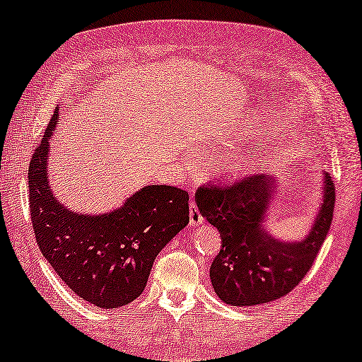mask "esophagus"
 <instances>
[{
    "label": "esophagus",
    "instance_id": "obj_1",
    "mask_svg": "<svg viewBox=\"0 0 362 362\" xmlns=\"http://www.w3.org/2000/svg\"><path fill=\"white\" fill-rule=\"evenodd\" d=\"M202 221H204V217H202L199 207L196 206V202H191L189 204V224L199 226V224H202Z\"/></svg>",
    "mask_w": 362,
    "mask_h": 362
}]
</instances>
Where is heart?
<instances>
[{
	"mask_svg": "<svg viewBox=\"0 0 362 362\" xmlns=\"http://www.w3.org/2000/svg\"><path fill=\"white\" fill-rule=\"evenodd\" d=\"M226 168H227V170H230V171H235V170H239L240 165H239V163L232 161V163H229V165H226Z\"/></svg>",
	"mask_w": 362,
	"mask_h": 362,
	"instance_id": "b5f03b06",
	"label": "heart"
}]
</instances>
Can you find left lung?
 <instances>
[{"label": "left lung", "instance_id": "8db88e82", "mask_svg": "<svg viewBox=\"0 0 362 362\" xmlns=\"http://www.w3.org/2000/svg\"><path fill=\"white\" fill-rule=\"evenodd\" d=\"M276 181L252 175L232 181H207L197 187L202 217L221 232V250L211 265V281L227 305L254 306L281 298L303 280L328 235L334 211V182L325 176L323 204L301 242H280L264 227Z\"/></svg>", "mask_w": 362, "mask_h": 362}]
</instances>
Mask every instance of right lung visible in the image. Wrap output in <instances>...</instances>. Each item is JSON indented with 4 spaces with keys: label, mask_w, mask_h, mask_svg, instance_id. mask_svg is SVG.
I'll list each match as a JSON object with an SVG mask.
<instances>
[{
    "label": "right lung",
    "mask_w": 362,
    "mask_h": 362,
    "mask_svg": "<svg viewBox=\"0 0 362 362\" xmlns=\"http://www.w3.org/2000/svg\"><path fill=\"white\" fill-rule=\"evenodd\" d=\"M29 163V212L36 242L56 274L81 298L100 308L125 306L141 295L153 262L189 222V196L166 185L146 186L110 214L83 216L67 211L47 181L49 138Z\"/></svg>",
    "instance_id": "add662e5"
}]
</instances>
